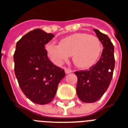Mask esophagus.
I'll return each mask as SVG.
<instances>
[{
	"mask_svg": "<svg viewBox=\"0 0 128 128\" xmlns=\"http://www.w3.org/2000/svg\"><path fill=\"white\" fill-rule=\"evenodd\" d=\"M64 70H65V73H66V74H70V73L72 72V70L69 69V68H65Z\"/></svg>",
	"mask_w": 128,
	"mask_h": 128,
	"instance_id": "34e87169",
	"label": "esophagus"
}]
</instances>
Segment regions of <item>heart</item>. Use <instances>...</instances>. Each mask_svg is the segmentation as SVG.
Here are the masks:
<instances>
[{"label": "heart", "mask_w": 128, "mask_h": 128, "mask_svg": "<svg viewBox=\"0 0 128 128\" xmlns=\"http://www.w3.org/2000/svg\"><path fill=\"white\" fill-rule=\"evenodd\" d=\"M49 56L56 65H60L72 55L76 66L80 68L91 66L100 55L102 46L97 37L78 33L64 38L60 44L49 43L46 46Z\"/></svg>", "instance_id": "obj_1"}]
</instances>
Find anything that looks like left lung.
I'll return each mask as SVG.
<instances>
[{
  "instance_id": "obj_1",
  "label": "left lung",
  "mask_w": 128,
  "mask_h": 128,
  "mask_svg": "<svg viewBox=\"0 0 128 128\" xmlns=\"http://www.w3.org/2000/svg\"><path fill=\"white\" fill-rule=\"evenodd\" d=\"M94 30L104 47L100 58L88 70L74 72L77 77V96L84 103L95 102L104 95L111 81L115 64L114 46L109 38L98 29Z\"/></svg>"
}]
</instances>
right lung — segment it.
<instances>
[{"label":"right lung","mask_w":128,"mask_h":128,"mask_svg":"<svg viewBox=\"0 0 128 128\" xmlns=\"http://www.w3.org/2000/svg\"><path fill=\"white\" fill-rule=\"evenodd\" d=\"M54 35L37 28L17 42L14 54V72L26 97L36 104H49L55 96L59 82L65 76L48 57L46 44Z\"/></svg>","instance_id":"add662e5"}]
</instances>
